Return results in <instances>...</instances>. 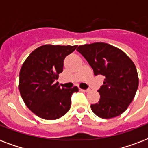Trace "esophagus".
Here are the masks:
<instances>
[{
    "instance_id": "esophagus-1",
    "label": "esophagus",
    "mask_w": 148,
    "mask_h": 148,
    "mask_svg": "<svg viewBox=\"0 0 148 148\" xmlns=\"http://www.w3.org/2000/svg\"><path fill=\"white\" fill-rule=\"evenodd\" d=\"M79 90L80 91H82V92H89L90 91V89H86V90H84V89H81V88H79Z\"/></svg>"
}]
</instances>
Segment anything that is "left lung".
<instances>
[{"instance_id": "left-lung-1", "label": "left lung", "mask_w": 148, "mask_h": 148, "mask_svg": "<svg viewBox=\"0 0 148 148\" xmlns=\"http://www.w3.org/2000/svg\"><path fill=\"white\" fill-rule=\"evenodd\" d=\"M92 67L94 74L105 77L97 91L98 103L91 104L95 114L112 118L127 110L138 88L137 69L131 58L121 50L103 42L81 45L77 48Z\"/></svg>"}]
</instances>
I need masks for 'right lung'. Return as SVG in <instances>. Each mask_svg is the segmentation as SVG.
Listing matches in <instances>:
<instances>
[{"instance_id":"right-lung-1","label":"right lung","mask_w":148,"mask_h":148,"mask_svg":"<svg viewBox=\"0 0 148 148\" xmlns=\"http://www.w3.org/2000/svg\"><path fill=\"white\" fill-rule=\"evenodd\" d=\"M77 47L43 45L31 52L22 65L20 93L27 107L38 117L55 120L70 110L71 96L78 88H60L55 81L63 71L65 57Z\"/></svg>"}]
</instances>
